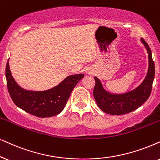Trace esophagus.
I'll return each instance as SVG.
<instances>
[{
    "label": "esophagus",
    "instance_id": "34e87169",
    "mask_svg": "<svg viewBox=\"0 0 160 160\" xmlns=\"http://www.w3.org/2000/svg\"><path fill=\"white\" fill-rule=\"evenodd\" d=\"M88 72V73H90V72Z\"/></svg>",
    "mask_w": 160,
    "mask_h": 160
}]
</instances>
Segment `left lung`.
Here are the masks:
<instances>
[{
  "instance_id": "1",
  "label": "left lung",
  "mask_w": 160,
  "mask_h": 160,
  "mask_svg": "<svg viewBox=\"0 0 160 160\" xmlns=\"http://www.w3.org/2000/svg\"><path fill=\"white\" fill-rule=\"evenodd\" d=\"M141 42L148 54V68L142 83L136 88L123 94L110 93L103 88L100 79L94 77V98L99 108L106 114L121 115L133 112L142 106L150 96L155 75V66L150 47L142 38Z\"/></svg>"
}]
</instances>
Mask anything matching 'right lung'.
Wrapping results in <instances>:
<instances>
[{
	"label": "right lung",
	"instance_id": "add662e5",
	"mask_svg": "<svg viewBox=\"0 0 160 160\" xmlns=\"http://www.w3.org/2000/svg\"><path fill=\"white\" fill-rule=\"evenodd\" d=\"M84 74H72L58 86L45 91H30L21 88L12 75L9 60L6 66L7 88L18 107L38 117H50L60 114L66 106L71 93Z\"/></svg>",
	"mask_w": 160,
	"mask_h": 160
}]
</instances>
